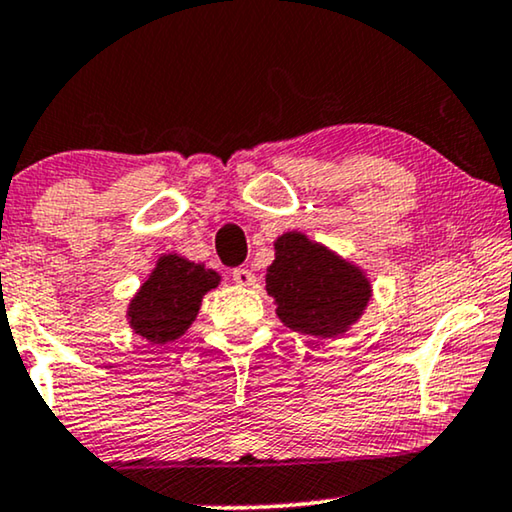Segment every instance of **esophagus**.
<instances>
[{
  "mask_svg": "<svg viewBox=\"0 0 512 512\" xmlns=\"http://www.w3.org/2000/svg\"><path fill=\"white\" fill-rule=\"evenodd\" d=\"M233 282L237 286H254L256 284V275L247 268H235L233 270Z\"/></svg>",
  "mask_w": 512,
  "mask_h": 512,
  "instance_id": "esophagus-1",
  "label": "esophagus"
}]
</instances>
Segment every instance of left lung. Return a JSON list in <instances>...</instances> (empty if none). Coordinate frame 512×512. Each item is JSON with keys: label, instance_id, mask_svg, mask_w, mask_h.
Instances as JSON below:
<instances>
[{"label": "left lung", "instance_id": "8db88e82", "mask_svg": "<svg viewBox=\"0 0 512 512\" xmlns=\"http://www.w3.org/2000/svg\"><path fill=\"white\" fill-rule=\"evenodd\" d=\"M277 317L291 331L340 338L366 312L373 286L359 265L291 230L275 240V261L265 275Z\"/></svg>", "mask_w": 512, "mask_h": 512}]
</instances>
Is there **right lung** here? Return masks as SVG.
Wrapping results in <instances>:
<instances>
[{"instance_id": "add662e5", "label": "right lung", "mask_w": 512, "mask_h": 512, "mask_svg": "<svg viewBox=\"0 0 512 512\" xmlns=\"http://www.w3.org/2000/svg\"><path fill=\"white\" fill-rule=\"evenodd\" d=\"M219 272L179 254L158 258L149 279L128 305V324L151 345H165L184 335L198 317L207 291L219 286Z\"/></svg>"}]
</instances>
